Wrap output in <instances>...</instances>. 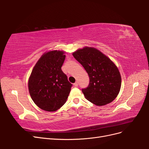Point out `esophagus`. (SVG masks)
I'll list each match as a JSON object with an SVG mask.
<instances>
[{
  "mask_svg": "<svg viewBox=\"0 0 149 149\" xmlns=\"http://www.w3.org/2000/svg\"><path fill=\"white\" fill-rule=\"evenodd\" d=\"M75 87H77L78 86V82H76L75 83H74V84H73Z\"/></svg>",
  "mask_w": 149,
  "mask_h": 149,
  "instance_id": "34e87169",
  "label": "esophagus"
}]
</instances>
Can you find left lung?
Here are the masks:
<instances>
[{"mask_svg": "<svg viewBox=\"0 0 149 149\" xmlns=\"http://www.w3.org/2000/svg\"><path fill=\"white\" fill-rule=\"evenodd\" d=\"M73 56L89 75V86L82 89L85 98L99 106L113 101L120 91L121 76L110 58L97 49L89 47L77 49Z\"/></svg>", "mask_w": 149, "mask_h": 149, "instance_id": "1", "label": "left lung"}]
</instances>
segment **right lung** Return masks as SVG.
<instances>
[{
  "mask_svg": "<svg viewBox=\"0 0 149 149\" xmlns=\"http://www.w3.org/2000/svg\"><path fill=\"white\" fill-rule=\"evenodd\" d=\"M65 52L53 50L45 53L35 64L29 79L32 100L40 109L56 111L66 102L71 84L62 71Z\"/></svg>",
  "mask_w": 149,
  "mask_h": 149,
  "instance_id": "right-lung-1",
  "label": "right lung"
}]
</instances>
